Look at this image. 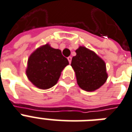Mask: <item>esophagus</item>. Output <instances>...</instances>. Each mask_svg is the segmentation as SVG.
<instances>
[{
  "label": "esophagus",
  "mask_w": 132,
  "mask_h": 132,
  "mask_svg": "<svg viewBox=\"0 0 132 132\" xmlns=\"http://www.w3.org/2000/svg\"><path fill=\"white\" fill-rule=\"evenodd\" d=\"M71 59H72V58H71V56H69V57H68V58H67V60H68V61H69V63H71Z\"/></svg>",
  "instance_id": "obj_1"
}]
</instances>
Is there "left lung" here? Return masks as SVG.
<instances>
[{
	"label": "left lung",
	"mask_w": 132,
	"mask_h": 132,
	"mask_svg": "<svg viewBox=\"0 0 132 132\" xmlns=\"http://www.w3.org/2000/svg\"><path fill=\"white\" fill-rule=\"evenodd\" d=\"M76 53V56L72 58L71 65L75 71L78 85L88 92L98 89L108 78L105 62L85 47H80Z\"/></svg>",
	"instance_id": "obj_1"
}]
</instances>
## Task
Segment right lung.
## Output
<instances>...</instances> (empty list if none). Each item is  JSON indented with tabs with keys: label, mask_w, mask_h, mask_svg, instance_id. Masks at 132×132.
<instances>
[{
	"label": "right lung",
	"mask_w": 132,
	"mask_h": 132,
	"mask_svg": "<svg viewBox=\"0 0 132 132\" xmlns=\"http://www.w3.org/2000/svg\"><path fill=\"white\" fill-rule=\"evenodd\" d=\"M68 64L61 50L47 44L37 49L29 56L26 73L35 86L46 89L56 84L61 71Z\"/></svg>",
	"instance_id": "add662e5"
}]
</instances>
